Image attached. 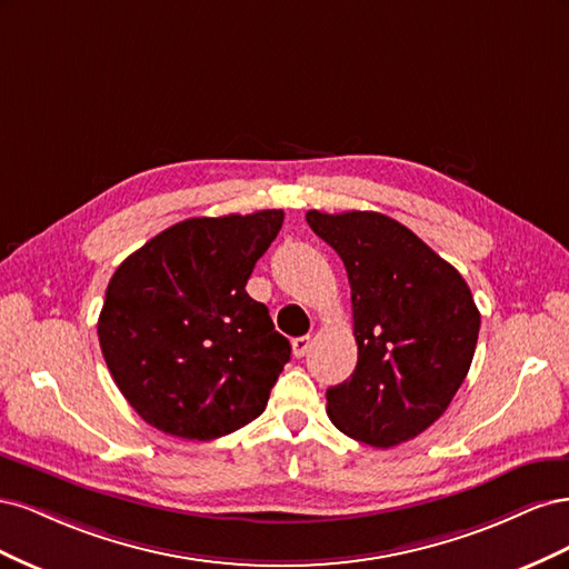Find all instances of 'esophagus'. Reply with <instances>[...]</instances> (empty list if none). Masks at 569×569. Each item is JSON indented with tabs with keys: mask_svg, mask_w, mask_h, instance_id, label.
<instances>
[{
	"mask_svg": "<svg viewBox=\"0 0 569 569\" xmlns=\"http://www.w3.org/2000/svg\"><path fill=\"white\" fill-rule=\"evenodd\" d=\"M308 347H311V337H308V335L297 337V339H291V349H295V356H297V358L306 356Z\"/></svg>",
	"mask_w": 569,
	"mask_h": 569,
	"instance_id": "1",
	"label": "esophagus"
}]
</instances>
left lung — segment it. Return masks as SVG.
<instances>
[{"instance_id":"obj_1","label":"left lung","mask_w":569,"mask_h":569,"mask_svg":"<svg viewBox=\"0 0 569 569\" xmlns=\"http://www.w3.org/2000/svg\"><path fill=\"white\" fill-rule=\"evenodd\" d=\"M306 220L347 268L358 343L353 375L327 389V416L377 449L416 439L470 370L479 311L468 282L389 216L308 211Z\"/></svg>"}]
</instances>
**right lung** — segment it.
I'll list each match as a JSON object with an SVG mask.
<instances>
[{
	"label": "right lung",
	"mask_w": 569,
	"mask_h": 569,
	"mask_svg": "<svg viewBox=\"0 0 569 569\" xmlns=\"http://www.w3.org/2000/svg\"><path fill=\"white\" fill-rule=\"evenodd\" d=\"M280 209L187 218L118 266L97 332L113 382L144 422L211 441L266 410L289 360L263 303L247 295Z\"/></svg>",
	"instance_id": "add662e5"
}]
</instances>
